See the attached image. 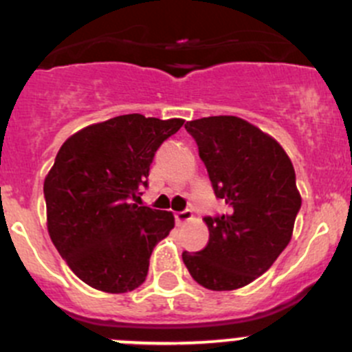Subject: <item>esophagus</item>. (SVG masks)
<instances>
[{"label": "esophagus", "mask_w": 352, "mask_h": 352, "mask_svg": "<svg viewBox=\"0 0 352 352\" xmlns=\"http://www.w3.org/2000/svg\"><path fill=\"white\" fill-rule=\"evenodd\" d=\"M174 219H176V223L178 224H183V223H186V221L193 219V212L190 209H185V210H182V212L174 214Z\"/></svg>", "instance_id": "1"}]
</instances>
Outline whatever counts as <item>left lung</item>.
Instances as JSON below:
<instances>
[{"mask_svg":"<svg viewBox=\"0 0 352 352\" xmlns=\"http://www.w3.org/2000/svg\"><path fill=\"white\" fill-rule=\"evenodd\" d=\"M185 128L228 210L204 217L209 242L195 254L185 250L183 263L206 289H240L270 270L292 239L300 209L296 170L276 140L240 117H202Z\"/></svg>","mask_w":352,"mask_h":352,"instance_id":"1","label":"left lung"}]
</instances>
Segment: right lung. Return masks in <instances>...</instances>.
<instances>
[{"label":"right lung","mask_w":352,"mask_h":352,"mask_svg":"<svg viewBox=\"0 0 352 352\" xmlns=\"http://www.w3.org/2000/svg\"><path fill=\"white\" fill-rule=\"evenodd\" d=\"M183 122L128 113L91 124L60 146L45 179L48 233L93 289L124 294L145 282L153 247L174 228V216L138 200L157 148Z\"/></svg>","instance_id":"obj_1"}]
</instances>
